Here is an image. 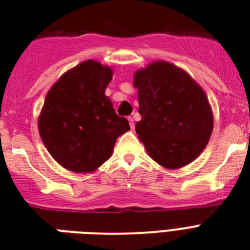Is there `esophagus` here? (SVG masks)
<instances>
[{
    "label": "esophagus",
    "mask_w": 250,
    "mask_h": 250,
    "mask_svg": "<svg viewBox=\"0 0 250 250\" xmlns=\"http://www.w3.org/2000/svg\"><path fill=\"white\" fill-rule=\"evenodd\" d=\"M127 120H129L130 127H131V130H134V127H135V124H134V119H132L131 116H129V118H127Z\"/></svg>",
    "instance_id": "obj_1"
}]
</instances>
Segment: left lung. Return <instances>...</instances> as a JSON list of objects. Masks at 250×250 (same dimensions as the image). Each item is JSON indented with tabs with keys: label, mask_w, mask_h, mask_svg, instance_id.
I'll return each instance as SVG.
<instances>
[{
	"label": "left lung",
	"mask_w": 250,
	"mask_h": 250,
	"mask_svg": "<svg viewBox=\"0 0 250 250\" xmlns=\"http://www.w3.org/2000/svg\"><path fill=\"white\" fill-rule=\"evenodd\" d=\"M134 86L141 115L135 130L149 155L167 169L191 163L213 131V112L204 90L167 61L136 71Z\"/></svg>",
	"instance_id": "1"
}]
</instances>
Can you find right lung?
Listing matches in <instances>:
<instances>
[{
    "mask_svg": "<svg viewBox=\"0 0 250 250\" xmlns=\"http://www.w3.org/2000/svg\"><path fill=\"white\" fill-rule=\"evenodd\" d=\"M112 70L87 60L60 77L39 118V132L51 156L75 173H91L111 156L116 139L130 130L105 95Z\"/></svg>",
    "mask_w": 250,
    "mask_h": 250,
    "instance_id": "1",
    "label": "right lung"
}]
</instances>
